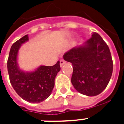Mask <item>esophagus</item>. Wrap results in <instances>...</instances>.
Listing matches in <instances>:
<instances>
[{
    "label": "esophagus",
    "instance_id": "34e87169",
    "mask_svg": "<svg viewBox=\"0 0 124 124\" xmlns=\"http://www.w3.org/2000/svg\"><path fill=\"white\" fill-rule=\"evenodd\" d=\"M66 63V61L64 60V59H61V60H60V67H62L63 65H64V64Z\"/></svg>",
    "mask_w": 124,
    "mask_h": 124
}]
</instances>
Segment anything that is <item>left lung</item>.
I'll return each mask as SVG.
<instances>
[{
    "label": "left lung",
    "instance_id": "8db88e82",
    "mask_svg": "<svg viewBox=\"0 0 124 124\" xmlns=\"http://www.w3.org/2000/svg\"><path fill=\"white\" fill-rule=\"evenodd\" d=\"M63 57L73 65L71 83L80 93L96 96L106 89L113 64L109 47L97 33L94 32L84 45L67 51Z\"/></svg>",
    "mask_w": 124,
    "mask_h": 124
}]
</instances>
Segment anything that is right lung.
<instances>
[{
    "label": "right lung",
    "mask_w": 124,
    "mask_h": 124,
    "mask_svg": "<svg viewBox=\"0 0 124 124\" xmlns=\"http://www.w3.org/2000/svg\"><path fill=\"white\" fill-rule=\"evenodd\" d=\"M28 40L26 35L12 45L7 62L8 71L11 84L22 99L31 103H39L50 96L55 77L60 70V62L53 66H40L33 72L21 71L16 62L17 54L20 46Z\"/></svg>",
    "instance_id": "obj_1"
}]
</instances>
